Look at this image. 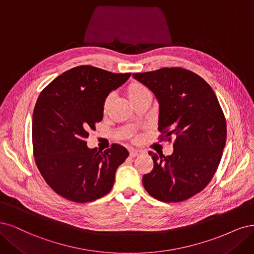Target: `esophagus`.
Listing matches in <instances>:
<instances>
[{
	"label": "esophagus",
	"instance_id": "obj_1",
	"mask_svg": "<svg viewBox=\"0 0 254 254\" xmlns=\"http://www.w3.org/2000/svg\"><path fill=\"white\" fill-rule=\"evenodd\" d=\"M140 154H141V152L138 150H129V157H132V158L139 156Z\"/></svg>",
	"mask_w": 254,
	"mask_h": 254
}]
</instances>
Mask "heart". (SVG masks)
Returning <instances> with one entry per match:
<instances>
[{
    "label": "heart",
    "instance_id": "obj_1",
    "mask_svg": "<svg viewBox=\"0 0 254 254\" xmlns=\"http://www.w3.org/2000/svg\"><path fill=\"white\" fill-rule=\"evenodd\" d=\"M126 94L132 104H134L138 100L142 99L144 97L151 96L149 88L145 85H143L142 83L138 82V81H132V82L127 86ZM111 103H112V96H108L103 101V106H102L103 113H108V111L110 110Z\"/></svg>",
    "mask_w": 254,
    "mask_h": 254
}]
</instances>
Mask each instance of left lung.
Returning a JSON list of instances; mask_svg holds the SVG:
<instances>
[{"mask_svg": "<svg viewBox=\"0 0 254 254\" xmlns=\"http://www.w3.org/2000/svg\"><path fill=\"white\" fill-rule=\"evenodd\" d=\"M133 77L159 103L161 140L174 139L170 156L149 152L153 170L142 177L152 197L165 202L191 198L213 178L226 144V119L212 87L195 72L163 67Z\"/></svg>", "mask_w": 254, "mask_h": 254, "instance_id": "1", "label": "left lung"}]
</instances>
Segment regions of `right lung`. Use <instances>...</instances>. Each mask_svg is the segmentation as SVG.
Here are the masks:
<instances>
[{
	"instance_id": "obj_1",
	"label": "right lung",
	"mask_w": 254,
	"mask_h": 254,
	"mask_svg": "<svg viewBox=\"0 0 254 254\" xmlns=\"http://www.w3.org/2000/svg\"><path fill=\"white\" fill-rule=\"evenodd\" d=\"M129 76L81 65L41 92L32 115L34 156L46 184L62 197L89 202L112 190L127 150L116 143L103 152L88 149L85 139L102 120L105 98Z\"/></svg>"
}]
</instances>
